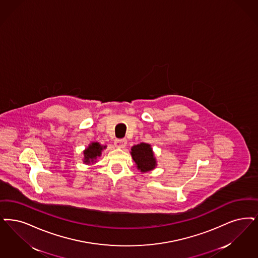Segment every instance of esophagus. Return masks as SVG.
Wrapping results in <instances>:
<instances>
[{
  "instance_id": "esophagus-1",
  "label": "esophagus",
  "mask_w": 258,
  "mask_h": 258,
  "mask_svg": "<svg viewBox=\"0 0 258 258\" xmlns=\"http://www.w3.org/2000/svg\"><path fill=\"white\" fill-rule=\"evenodd\" d=\"M114 145H115V147H117V148H124V147H125V145H126V139H124V138H122V139H116V140L114 141Z\"/></svg>"
}]
</instances>
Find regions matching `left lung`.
Listing matches in <instances>:
<instances>
[{"instance_id": "8db88e82", "label": "left lung", "mask_w": 258, "mask_h": 258, "mask_svg": "<svg viewBox=\"0 0 258 258\" xmlns=\"http://www.w3.org/2000/svg\"><path fill=\"white\" fill-rule=\"evenodd\" d=\"M131 154L134 162L136 163L137 169L140 170L142 173H146L155 169L156 159L151 145L146 143L134 145L132 148Z\"/></svg>"}]
</instances>
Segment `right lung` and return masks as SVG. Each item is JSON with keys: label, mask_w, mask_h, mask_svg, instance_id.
Returning <instances> with one entry per match:
<instances>
[{"label": "right lung", "mask_w": 258, "mask_h": 258, "mask_svg": "<svg viewBox=\"0 0 258 258\" xmlns=\"http://www.w3.org/2000/svg\"><path fill=\"white\" fill-rule=\"evenodd\" d=\"M105 148L106 146H102L98 142H93L83 151V155H84L83 162L85 164H91V163L93 164L94 162H96L95 160L97 159V157L101 156L102 151Z\"/></svg>", "instance_id": "right-lung-1"}]
</instances>
